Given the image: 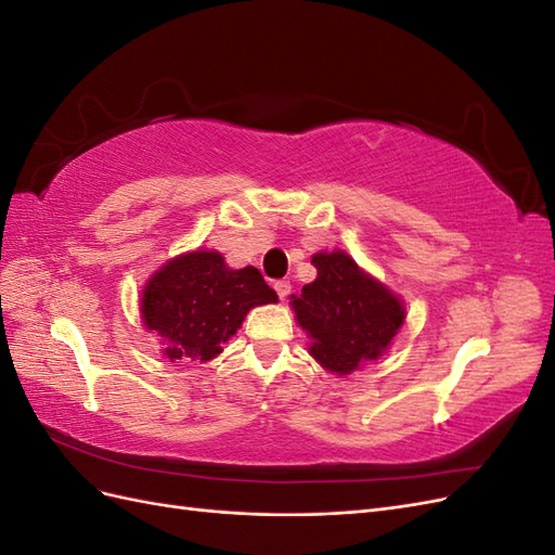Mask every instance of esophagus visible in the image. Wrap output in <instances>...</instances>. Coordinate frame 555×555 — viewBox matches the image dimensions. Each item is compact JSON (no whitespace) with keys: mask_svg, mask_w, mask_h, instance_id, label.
Returning a JSON list of instances; mask_svg holds the SVG:
<instances>
[{"mask_svg":"<svg viewBox=\"0 0 555 555\" xmlns=\"http://www.w3.org/2000/svg\"><path fill=\"white\" fill-rule=\"evenodd\" d=\"M273 289H275L278 296L284 300V298H287V296L292 294V284H289L287 280H278V282L273 284Z\"/></svg>","mask_w":555,"mask_h":555,"instance_id":"obj_1","label":"esophagus"}]
</instances>
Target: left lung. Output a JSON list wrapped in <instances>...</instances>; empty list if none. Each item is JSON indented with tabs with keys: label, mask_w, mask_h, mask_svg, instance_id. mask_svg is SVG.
Segmentation results:
<instances>
[{
	"label": "left lung",
	"mask_w": 555,
	"mask_h": 555,
	"mask_svg": "<svg viewBox=\"0 0 555 555\" xmlns=\"http://www.w3.org/2000/svg\"><path fill=\"white\" fill-rule=\"evenodd\" d=\"M317 278L289 306L310 338V357L331 375L347 377L377 361L405 324V304L365 273L347 251H314Z\"/></svg>",
	"instance_id": "left-lung-1"
}]
</instances>
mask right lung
<instances>
[{
  "instance_id": "add662e5",
  "label": "right lung",
  "mask_w": 555,
  "mask_h": 555,
  "mask_svg": "<svg viewBox=\"0 0 555 555\" xmlns=\"http://www.w3.org/2000/svg\"><path fill=\"white\" fill-rule=\"evenodd\" d=\"M141 319L169 361L208 363L257 306L278 304L255 266L231 268L217 249H192L166 261L141 292Z\"/></svg>"
}]
</instances>
